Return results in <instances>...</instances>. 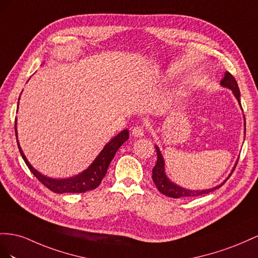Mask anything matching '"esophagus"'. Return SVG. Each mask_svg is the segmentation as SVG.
<instances>
[{"label": "esophagus", "mask_w": 258, "mask_h": 258, "mask_svg": "<svg viewBox=\"0 0 258 258\" xmlns=\"http://www.w3.org/2000/svg\"><path fill=\"white\" fill-rule=\"evenodd\" d=\"M132 134H133V136H135V137L144 136L145 128H144L143 125H135L133 130H132Z\"/></svg>", "instance_id": "34e87169"}]
</instances>
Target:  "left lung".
Wrapping results in <instances>:
<instances>
[{
    "mask_svg": "<svg viewBox=\"0 0 258 258\" xmlns=\"http://www.w3.org/2000/svg\"><path fill=\"white\" fill-rule=\"evenodd\" d=\"M223 86L230 88L232 91V93L234 94V96L237 97L239 104H240V90H239V86L237 81L233 78V76L229 72H226L225 73V77L222 80V82H220ZM156 149H157V154H158V160H157V163L154 165V167L152 168V180L154 182V185L157 186L158 190L160 191L161 194H163L166 197H170V198H175V199H178V198H189V197H200L202 195H208L212 191H214L218 188L222 187L224 185V182L222 185L216 186L212 189H207V190H188L185 188H181L177 185H175L172 181H170L166 177L165 172H164V161L163 158L161 156V152L159 150L158 147L156 146ZM234 170V168H233ZM232 170V172H233ZM229 178V177H228ZM227 178V179H228ZM226 179V180H227ZM225 180V181H226Z\"/></svg>",
    "mask_w": 258,
    "mask_h": 258,
    "instance_id": "1",
    "label": "left lung"
}]
</instances>
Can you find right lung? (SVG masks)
Here are the masks:
<instances>
[{
  "mask_svg": "<svg viewBox=\"0 0 258 258\" xmlns=\"http://www.w3.org/2000/svg\"><path fill=\"white\" fill-rule=\"evenodd\" d=\"M16 120L17 119H15V133L17 135ZM128 137H130L128 131L127 130L122 131L121 133L117 134L105 146V148L101 150V152L98 154V157L95 159V161L90 165V167H88L87 170H85L83 173L75 176V177L67 178V179H54L40 174L38 171L34 170V168L31 166V164L28 162L23 150L20 148L18 141H17V145H18L21 157H23L24 161L26 162L29 170H30L35 177L50 191H53V192H56V194H66V192L83 194V192H86V191L96 189L100 185L102 178H104L105 175L107 174L108 166L110 164V162L112 161L115 152L125 142L127 141Z\"/></svg>",
  "mask_w": 258,
  "mask_h": 258,
  "instance_id": "obj_1",
  "label": "right lung"
}]
</instances>
